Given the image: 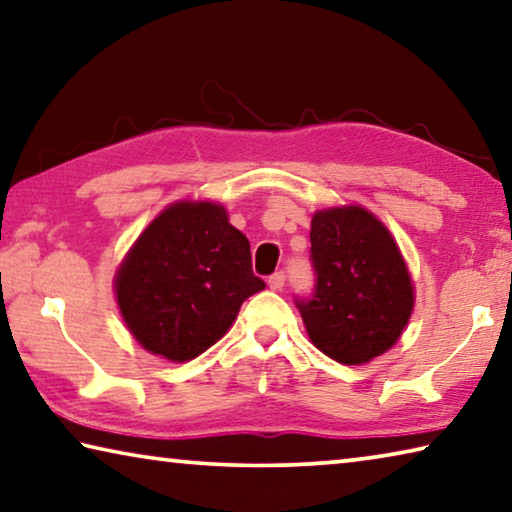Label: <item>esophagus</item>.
<instances>
[{"label":"esophagus","mask_w":512,"mask_h":512,"mask_svg":"<svg viewBox=\"0 0 512 512\" xmlns=\"http://www.w3.org/2000/svg\"><path fill=\"white\" fill-rule=\"evenodd\" d=\"M268 287H271L273 291H280L284 287V273L277 271V273H273L271 277H268Z\"/></svg>","instance_id":"1"}]
</instances>
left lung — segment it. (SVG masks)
I'll list each match as a JSON object with an SVG mask.
<instances>
[{
    "mask_svg": "<svg viewBox=\"0 0 512 512\" xmlns=\"http://www.w3.org/2000/svg\"><path fill=\"white\" fill-rule=\"evenodd\" d=\"M309 239L316 287L309 298H296V307L311 343L345 366L393 348L415 298L386 225L359 205L332 207L314 214Z\"/></svg>",
    "mask_w": 512,
    "mask_h": 512,
    "instance_id": "left-lung-1",
    "label": "left lung"
}]
</instances>
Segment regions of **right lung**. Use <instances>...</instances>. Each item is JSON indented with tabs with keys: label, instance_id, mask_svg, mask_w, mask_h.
<instances>
[{
	"label": "right lung",
	"instance_id": "1",
	"mask_svg": "<svg viewBox=\"0 0 512 512\" xmlns=\"http://www.w3.org/2000/svg\"><path fill=\"white\" fill-rule=\"evenodd\" d=\"M264 289L246 235L223 205L180 201L149 223L115 277L121 316L144 350L183 363L228 332Z\"/></svg>",
	"mask_w": 512,
	"mask_h": 512
}]
</instances>
